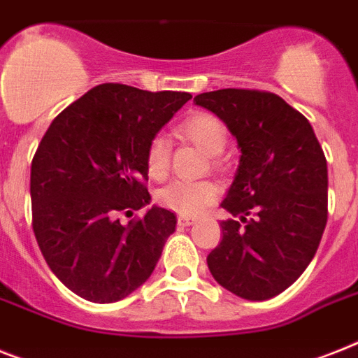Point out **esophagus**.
Returning <instances> with one entry per match:
<instances>
[{
	"mask_svg": "<svg viewBox=\"0 0 358 358\" xmlns=\"http://www.w3.org/2000/svg\"><path fill=\"white\" fill-rule=\"evenodd\" d=\"M194 222V219L191 217H185V215H180L178 217V226H191Z\"/></svg>",
	"mask_w": 358,
	"mask_h": 358,
	"instance_id": "obj_1",
	"label": "esophagus"
}]
</instances>
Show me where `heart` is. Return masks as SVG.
Here are the masks:
<instances>
[{"label": "heart", "instance_id": "1", "mask_svg": "<svg viewBox=\"0 0 358 358\" xmlns=\"http://www.w3.org/2000/svg\"><path fill=\"white\" fill-rule=\"evenodd\" d=\"M178 134L182 138L189 139L196 145L206 156H213L211 162L219 165V156L226 147L228 132L224 124L219 119L208 113H196L191 115L178 127ZM171 164V145L164 136H156L149 141L147 152H145V165L152 178L162 180L169 171ZM219 194V187L211 180H174L169 185H165L158 191V202L164 208L171 209L174 213L200 215L204 213L209 206L213 204Z\"/></svg>", "mask_w": 358, "mask_h": 358}]
</instances>
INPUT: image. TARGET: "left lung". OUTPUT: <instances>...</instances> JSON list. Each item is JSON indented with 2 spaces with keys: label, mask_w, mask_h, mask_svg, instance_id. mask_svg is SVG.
<instances>
[{
  "label": "left lung",
  "mask_w": 358,
  "mask_h": 358,
  "mask_svg": "<svg viewBox=\"0 0 358 358\" xmlns=\"http://www.w3.org/2000/svg\"><path fill=\"white\" fill-rule=\"evenodd\" d=\"M228 127L239 169L222 200L237 219L220 222L208 255L215 281L243 300L274 298L315 257L327 222V162L310 123L275 94L217 90L194 97Z\"/></svg>",
  "instance_id": "1"
}]
</instances>
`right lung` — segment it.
<instances>
[{
	"label": "right lung",
	"instance_id": "obj_1",
	"mask_svg": "<svg viewBox=\"0 0 358 358\" xmlns=\"http://www.w3.org/2000/svg\"><path fill=\"white\" fill-rule=\"evenodd\" d=\"M191 99L99 84L60 112L31 165L33 229L49 268L71 292L113 303L152 274L176 228L169 209L152 206L141 220L119 222L150 204L145 152Z\"/></svg>",
	"mask_w": 358,
	"mask_h": 358
}]
</instances>
